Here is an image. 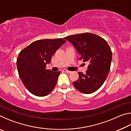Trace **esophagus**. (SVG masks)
I'll use <instances>...</instances> for the list:
<instances>
[{"label": "esophagus", "instance_id": "esophagus-1", "mask_svg": "<svg viewBox=\"0 0 131 131\" xmlns=\"http://www.w3.org/2000/svg\"><path fill=\"white\" fill-rule=\"evenodd\" d=\"M63 72H66V73H71L70 71H69L67 69H63Z\"/></svg>", "mask_w": 131, "mask_h": 131}]
</instances>
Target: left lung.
I'll list each match as a JSON object with an SVG mask.
<instances>
[{
    "mask_svg": "<svg viewBox=\"0 0 131 131\" xmlns=\"http://www.w3.org/2000/svg\"><path fill=\"white\" fill-rule=\"evenodd\" d=\"M81 55L80 60L88 63L85 74L79 72L74 87L83 94H92L103 85L110 71L112 52L105 39L91 33L64 37Z\"/></svg>",
    "mask_w": 131,
    "mask_h": 131,
    "instance_id": "8db88e82",
    "label": "left lung"
}]
</instances>
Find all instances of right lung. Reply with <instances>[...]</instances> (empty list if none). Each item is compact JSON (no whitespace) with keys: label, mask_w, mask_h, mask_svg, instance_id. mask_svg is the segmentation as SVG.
<instances>
[{"label":"right lung","mask_w":131,"mask_h":131,"mask_svg":"<svg viewBox=\"0 0 131 131\" xmlns=\"http://www.w3.org/2000/svg\"><path fill=\"white\" fill-rule=\"evenodd\" d=\"M66 42L61 38L38 40L19 53L17 60L19 76L32 94L46 96L55 87L60 72L46 69V65L51 62V57Z\"/></svg>","instance_id":"add662e5"}]
</instances>
